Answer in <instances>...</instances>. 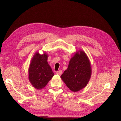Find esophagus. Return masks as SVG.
<instances>
[{
	"label": "esophagus",
	"instance_id": "esophagus-1",
	"mask_svg": "<svg viewBox=\"0 0 121 121\" xmlns=\"http://www.w3.org/2000/svg\"><path fill=\"white\" fill-rule=\"evenodd\" d=\"M62 70H59V71L56 72V74H58V75H61V74H62Z\"/></svg>",
	"mask_w": 121,
	"mask_h": 121
}]
</instances>
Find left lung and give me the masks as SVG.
I'll return each mask as SVG.
<instances>
[{"instance_id":"obj_1","label":"left lung","mask_w":121,"mask_h":121,"mask_svg":"<svg viewBox=\"0 0 121 121\" xmlns=\"http://www.w3.org/2000/svg\"><path fill=\"white\" fill-rule=\"evenodd\" d=\"M91 75V64L83 50L77 51L61 78L71 91L77 92L85 87Z\"/></svg>"}]
</instances>
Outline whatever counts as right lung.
I'll list each match as a JSON object with an SVG mask.
<instances>
[{"mask_svg": "<svg viewBox=\"0 0 121 121\" xmlns=\"http://www.w3.org/2000/svg\"><path fill=\"white\" fill-rule=\"evenodd\" d=\"M48 54L36 52L31 60L29 68V79L33 86L42 89L52 78L54 73L47 62Z\"/></svg>", "mask_w": 121, "mask_h": 121, "instance_id": "obj_1", "label": "right lung"}]
</instances>
